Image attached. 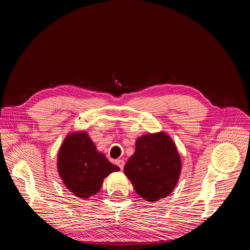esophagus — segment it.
<instances>
[{"mask_svg": "<svg viewBox=\"0 0 250 250\" xmlns=\"http://www.w3.org/2000/svg\"><path fill=\"white\" fill-rule=\"evenodd\" d=\"M116 164H117V166H118V167H119L121 170H123L124 165H125V163H124L123 160H117V161H116Z\"/></svg>", "mask_w": 250, "mask_h": 250, "instance_id": "1", "label": "esophagus"}]
</instances>
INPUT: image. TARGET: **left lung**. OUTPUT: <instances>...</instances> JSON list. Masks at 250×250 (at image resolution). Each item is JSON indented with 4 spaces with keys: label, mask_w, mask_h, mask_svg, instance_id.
<instances>
[{
    "label": "left lung",
    "mask_w": 250,
    "mask_h": 250,
    "mask_svg": "<svg viewBox=\"0 0 250 250\" xmlns=\"http://www.w3.org/2000/svg\"><path fill=\"white\" fill-rule=\"evenodd\" d=\"M181 162L175 144L164 132L139 138L135 152L124 167L135 192L147 201L163 199L175 188Z\"/></svg>",
    "instance_id": "obj_1"
}]
</instances>
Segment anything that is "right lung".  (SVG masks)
<instances>
[{"instance_id":"right-lung-1","label":"right lung","mask_w":250,"mask_h":250,"mask_svg":"<svg viewBox=\"0 0 250 250\" xmlns=\"http://www.w3.org/2000/svg\"><path fill=\"white\" fill-rule=\"evenodd\" d=\"M57 168L64 186L75 196L87 199L100 191L103 179L119 171L85 132L69 134L58 153Z\"/></svg>"}]
</instances>
